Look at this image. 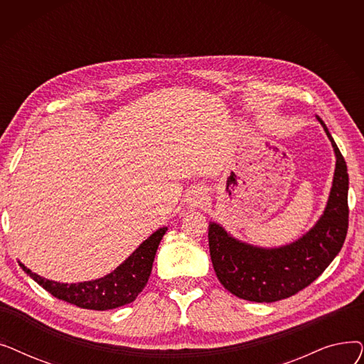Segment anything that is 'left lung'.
<instances>
[{
	"label": "left lung",
	"mask_w": 364,
	"mask_h": 364,
	"mask_svg": "<svg viewBox=\"0 0 364 364\" xmlns=\"http://www.w3.org/2000/svg\"><path fill=\"white\" fill-rule=\"evenodd\" d=\"M332 143L336 165L326 208L318 221L298 240L279 247H261L233 237L217 223H209L208 240L215 274L237 298L274 302L311 284L339 254L348 230L347 164L320 117Z\"/></svg>",
	"instance_id": "8db88e82"
}]
</instances>
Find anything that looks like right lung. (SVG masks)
Returning a JSON list of instances; mask_svg holds the SVG:
<instances>
[{"label": "right lung", "instance_id": "1", "mask_svg": "<svg viewBox=\"0 0 364 364\" xmlns=\"http://www.w3.org/2000/svg\"><path fill=\"white\" fill-rule=\"evenodd\" d=\"M166 230V227H161L112 273L90 282L60 283L32 273L22 262L21 267L29 277L55 298L73 304L80 309L97 311L113 310L132 302L144 289L158 246Z\"/></svg>", "mask_w": 364, "mask_h": 364}]
</instances>
